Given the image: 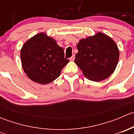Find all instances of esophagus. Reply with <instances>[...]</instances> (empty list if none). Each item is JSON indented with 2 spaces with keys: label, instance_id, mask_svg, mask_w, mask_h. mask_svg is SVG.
I'll use <instances>...</instances> for the list:
<instances>
[{
  "label": "esophagus",
  "instance_id": "esophagus-1",
  "mask_svg": "<svg viewBox=\"0 0 134 134\" xmlns=\"http://www.w3.org/2000/svg\"><path fill=\"white\" fill-rule=\"evenodd\" d=\"M75 55H72V56H71V58H70V60L74 61V60H75Z\"/></svg>",
  "mask_w": 134,
  "mask_h": 134
}]
</instances>
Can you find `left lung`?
I'll list each match as a JSON object with an SVG mask.
<instances>
[{
    "mask_svg": "<svg viewBox=\"0 0 134 134\" xmlns=\"http://www.w3.org/2000/svg\"><path fill=\"white\" fill-rule=\"evenodd\" d=\"M75 62L83 75L91 81L100 82L114 72L119 58L115 41L107 35L98 32L80 40Z\"/></svg>",
    "mask_w": 134,
    "mask_h": 134,
    "instance_id": "8db88e82",
    "label": "left lung"
}]
</instances>
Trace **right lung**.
I'll use <instances>...</instances> for the list:
<instances>
[{
    "instance_id": "1",
    "label": "right lung",
    "mask_w": 134,
    "mask_h": 134,
    "mask_svg": "<svg viewBox=\"0 0 134 134\" xmlns=\"http://www.w3.org/2000/svg\"><path fill=\"white\" fill-rule=\"evenodd\" d=\"M22 67L32 81L41 84L58 78L69 60L64 58L62 47L52 37L40 33L28 40L21 51Z\"/></svg>"
}]
</instances>
